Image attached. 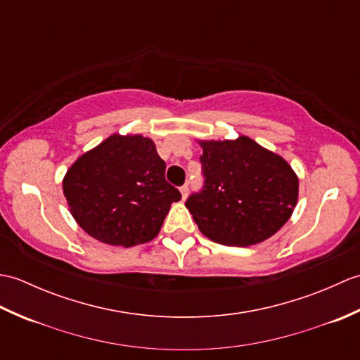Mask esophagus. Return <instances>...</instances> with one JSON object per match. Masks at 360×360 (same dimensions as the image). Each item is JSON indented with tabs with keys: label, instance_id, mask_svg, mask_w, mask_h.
Instances as JSON below:
<instances>
[{
	"label": "esophagus",
	"instance_id": "1",
	"mask_svg": "<svg viewBox=\"0 0 360 360\" xmlns=\"http://www.w3.org/2000/svg\"><path fill=\"white\" fill-rule=\"evenodd\" d=\"M181 195H182V200H186L187 195H188V184H184L181 188Z\"/></svg>",
	"mask_w": 360,
	"mask_h": 360
}]
</instances>
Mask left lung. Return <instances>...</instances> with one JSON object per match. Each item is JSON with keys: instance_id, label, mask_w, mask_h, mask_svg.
<instances>
[{"instance_id": "left-lung-1", "label": "left lung", "mask_w": 360, "mask_h": 360, "mask_svg": "<svg viewBox=\"0 0 360 360\" xmlns=\"http://www.w3.org/2000/svg\"><path fill=\"white\" fill-rule=\"evenodd\" d=\"M201 147L204 186L186 207L202 235L224 246H250L280 231L298 196L286 160L246 136Z\"/></svg>"}]
</instances>
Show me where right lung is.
Here are the masks:
<instances>
[{"label": "right lung", "mask_w": 360, "mask_h": 360, "mask_svg": "<svg viewBox=\"0 0 360 360\" xmlns=\"http://www.w3.org/2000/svg\"><path fill=\"white\" fill-rule=\"evenodd\" d=\"M63 192L79 226L96 240L131 248L159 233L179 190L143 136L112 134L68 170Z\"/></svg>", "instance_id": "add662e5"}]
</instances>
